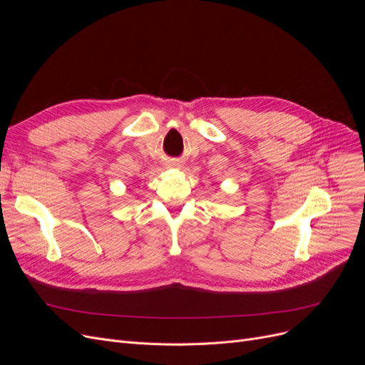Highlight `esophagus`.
<instances>
[{
  "mask_svg": "<svg viewBox=\"0 0 365 365\" xmlns=\"http://www.w3.org/2000/svg\"><path fill=\"white\" fill-rule=\"evenodd\" d=\"M170 165H179V163H176V161H175V163H171Z\"/></svg>",
  "mask_w": 365,
  "mask_h": 365,
  "instance_id": "1",
  "label": "esophagus"
}]
</instances>
